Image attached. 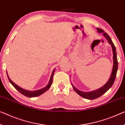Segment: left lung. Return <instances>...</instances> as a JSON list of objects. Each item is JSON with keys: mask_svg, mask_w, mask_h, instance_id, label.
<instances>
[{"mask_svg": "<svg viewBox=\"0 0 125 125\" xmlns=\"http://www.w3.org/2000/svg\"><path fill=\"white\" fill-rule=\"evenodd\" d=\"M97 31L98 33H102L104 37L106 38V40L108 41L109 45H111V47H112V52H113V68L112 70V73L111 74V76L109 77V79L107 82H106L104 85H103L102 87L99 88V89H97L94 91L85 92H83L80 91V90L78 89L76 87H74V85L72 83V87L74 89V91L76 92V93L79 94L81 97L84 98L90 99V100H92V99H94L96 98L101 97V95H102L103 94H104L108 89H110L112 87L113 84L114 83V82L115 80V78H116L117 72L118 70V61L117 59V53H116V47H115V45L112 40L111 39V38L108 35V34L104 32V31L103 30L101 29V28H97Z\"/></svg>", "mask_w": 125, "mask_h": 125, "instance_id": "left-lung-1", "label": "left lung"}]
</instances>
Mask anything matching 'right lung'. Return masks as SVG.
I'll return each mask as SVG.
<instances>
[{
    "mask_svg": "<svg viewBox=\"0 0 125 125\" xmlns=\"http://www.w3.org/2000/svg\"><path fill=\"white\" fill-rule=\"evenodd\" d=\"M55 71V68L53 69L52 72L50 79L49 82V83H48V84H47V85L46 86V87H45L43 88H41V89H40L36 90V91H28V90L24 89H23V88H22L21 87H20V86H18V85H17L16 83H14L13 82L10 78H9L7 72V74L9 82H10V83L11 84V85H12L13 87L16 88L17 91H18V92H20V93L21 94H22L23 95L26 96V97H27L31 98V97H37V96L41 95L42 94L45 93V92H46L48 89H50V88L51 86L52 83L53 76V74H54Z\"/></svg>",
    "mask_w": 125,
    "mask_h": 125,
    "instance_id": "add662e5",
    "label": "right lung"
}]
</instances>
